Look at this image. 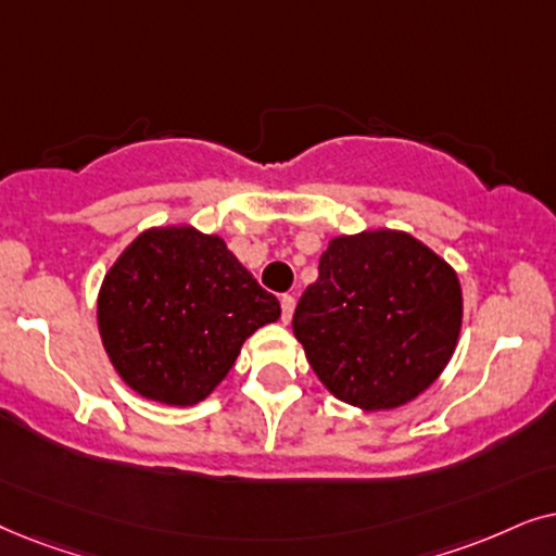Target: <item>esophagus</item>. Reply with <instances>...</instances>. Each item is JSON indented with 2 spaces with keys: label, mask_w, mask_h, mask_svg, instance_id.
<instances>
[{
  "label": "esophagus",
  "mask_w": 556,
  "mask_h": 556,
  "mask_svg": "<svg viewBox=\"0 0 556 556\" xmlns=\"http://www.w3.org/2000/svg\"><path fill=\"white\" fill-rule=\"evenodd\" d=\"M294 305H298V302H294L292 294H285V298H282V320H285V323L292 320Z\"/></svg>",
  "instance_id": "34e87169"
}]
</instances>
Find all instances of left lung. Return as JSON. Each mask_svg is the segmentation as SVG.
Returning a JSON list of instances; mask_svg holds the SVG:
<instances>
[{
  "label": "left lung",
  "instance_id": "8db88e82",
  "mask_svg": "<svg viewBox=\"0 0 556 556\" xmlns=\"http://www.w3.org/2000/svg\"><path fill=\"white\" fill-rule=\"evenodd\" d=\"M463 328L457 271L412 233L330 239L292 317L313 371L340 402L389 412L432 387Z\"/></svg>",
  "mask_w": 556,
  "mask_h": 556
}]
</instances>
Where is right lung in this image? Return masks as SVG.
Listing matches in <instances>:
<instances>
[{
	"instance_id": "right-lung-1",
	"label": "right lung",
	"mask_w": 556,
	"mask_h": 556,
	"mask_svg": "<svg viewBox=\"0 0 556 556\" xmlns=\"http://www.w3.org/2000/svg\"><path fill=\"white\" fill-rule=\"evenodd\" d=\"M282 315L226 241L190 224L152 226L118 254L96 300L118 379L167 406L208 399L241 345Z\"/></svg>"
}]
</instances>
